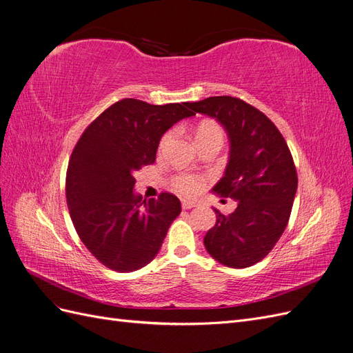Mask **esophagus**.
<instances>
[{
	"label": "esophagus",
	"instance_id": "esophagus-1",
	"mask_svg": "<svg viewBox=\"0 0 353 353\" xmlns=\"http://www.w3.org/2000/svg\"><path fill=\"white\" fill-rule=\"evenodd\" d=\"M181 205H183V209H191V208L197 206V203L191 201V200H183V201H181Z\"/></svg>",
	"mask_w": 353,
	"mask_h": 353
}]
</instances>
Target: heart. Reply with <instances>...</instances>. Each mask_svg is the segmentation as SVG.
<instances>
[{
	"label": "heart",
	"mask_w": 353,
	"mask_h": 353,
	"mask_svg": "<svg viewBox=\"0 0 353 353\" xmlns=\"http://www.w3.org/2000/svg\"><path fill=\"white\" fill-rule=\"evenodd\" d=\"M170 138H172V132H166L162 137V140L159 143L160 152H162L168 145ZM210 140H223V130L216 122H212V121L201 122L196 130V143L199 144V143L210 141ZM170 184H172L174 190L178 191L179 194L196 196L203 190V187H205L206 179L194 174H178V175H174L172 179H170Z\"/></svg>",
	"instance_id": "heart-1"
}]
</instances>
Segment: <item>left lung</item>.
Instances as JSON below:
<instances>
[{
    "mask_svg": "<svg viewBox=\"0 0 353 353\" xmlns=\"http://www.w3.org/2000/svg\"><path fill=\"white\" fill-rule=\"evenodd\" d=\"M188 108L225 128L230 157L212 191L237 201L227 216L215 209L216 223L206 232L205 248L222 265L248 268L272 250L290 218L297 190L292 153L268 117L240 99L219 95Z\"/></svg>",
    "mask_w": 353,
    "mask_h": 353,
    "instance_id": "obj_1",
    "label": "left lung"
}]
</instances>
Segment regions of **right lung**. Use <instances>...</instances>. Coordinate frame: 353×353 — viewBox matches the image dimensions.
<instances>
[{"instance_id":"1","label":"right lung","mask_w":353,"mask_h":353,"mask_svg":"<svg viewBox=\"0 0 353 353\" xmlns=\"http://www.w3.org/2000/svg\"><path fill=\"white\" fill-rule=\"evenodd\" d=\"M190 103L148 104L123 99L83 131L66 174V200L73 227L95 259L117 272L150 263L159 253L181 201L135 194L134 172L152 165L160 138L174 123L194 116Z\"/></svg>"}]
</instances>
